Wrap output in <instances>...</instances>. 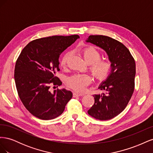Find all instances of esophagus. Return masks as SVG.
<instances>
[{
	"label": "esophagus",
	"instance_id": "34e87169",
	"mask_svg": "<svg viewBox=\"0 0 153 153\" xmlns=\"http://www.w3.org/2000/svg\"><path fill=\"white\" fill-rule=\"evenodd\" d=\"M84 94H82V93H77V92H73V96L74 98H75V97H78V96H83Z\"/></svg>",
	"mask_w": 153,
	"mask_h": 153
}]
</instances>
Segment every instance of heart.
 Returning a JSON list of instances; mask_svg holds the SVG:
<instances>
[{
  "instance_id": "b5f03b06",
  "label": "heart",
  "mask_w": 153,
  "mask_h": 153,
  "mask_svg": "<svg viewBox=\"0 0 153 153\" xmlns=\"http://www.w3.org/2000/svg\"><path fill=\"white\" fill-rule=\"evenodd\" d=\"M85 61L91 64L89 68L92 75L99 81L105 80L112 71V66L111 62L106 60H101V53L95 48L88 47L82 50ZM71 56V52H68L64 53L60 60V64L65 67ZM68 84L73 89L78 92L83 91L87 85L91 82V78L88 75L76 74L68 78Z\"/></svg>"
}]
</instances>
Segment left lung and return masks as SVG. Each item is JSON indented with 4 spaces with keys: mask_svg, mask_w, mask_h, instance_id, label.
<instances>
[{
    "mask_svg": "<svg viewBox=\"0 0 153 153\" xmlns=\"http://www.w3.org/2000/svg\"><path fill=\"white\" fill-rule=\"evenodd\" d=\"M105 51L112 69L98 87L105 93L94 94V104L88 110L91 117L106 121L117 116L126 108L135 87V62L129 50L119 41L102 35H91L86 40Z\"/></svg>",
    "mask_w": 153,
    "mask_h": 153,
    "instance_id": "left-lung-1",
    "label": "left lung"
}]
</instances>
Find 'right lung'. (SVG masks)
Wrapping results in <instances>:
<instances>
[{"label": "right lung", "instance_id": "add662e5", "mask_svg": "<svg viewBox=\"0 0 153 153\" xmlns=\"http://www.w3.org/2000/svg\"><path fill=\"white\" fill-rule=\"evenodd\" d=\"M78 35L53 36L30 41L22 50L15 68L18 96L29 112L43 120L61 115L73 96L65 89L50 91V84L62 85L55 76L60 55L79 38Z\"/></svg>", "mask_w": 153, "mask_h": 153}]
</instances>
